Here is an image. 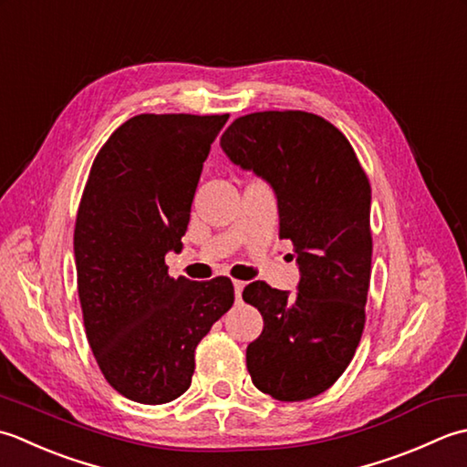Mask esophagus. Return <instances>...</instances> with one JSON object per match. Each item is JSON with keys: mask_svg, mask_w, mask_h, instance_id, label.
I'll list each match as a JSON object with an SVG mask.
<instances>
[{"mask_svg": "<svg viewBox=\"0 0 467 467\" xmlns=\"http://www.w3.org/2000/svg\"><path fill=\"white\" fill-rule=\"evenodd\" d=\"M244 286H245V282L234 280V290H235V300H237V302L242 300V290H244Z\"/></svg>", "mask_w": 467, "mask_h": 467, "instance_id": "obj_1", "label": "esophagus"}]
</instances>
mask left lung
Wrapping results in <instances>:
<instances>
[{"instance_id": "left-lung-1", "label": "left lung", "mask_w": 467, "mask_h": 467, "mask_svg": "<svg viewBox=\"0 0 467 467\" xmlns=\"http://www.w3.org/2000/svg\"><path fill=\"white\" fill-rule=\"evenodd\" d=\"M222 149L274 187L280 240L292 242L300 265L296 296L262 280L244 288L264 317L245 350L247 370L278 401L312 399L337 383L363 337L373 255L368 177L348 139L304 110L235 119Z\"/></svg>"}]
</instances>
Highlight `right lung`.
Masks as SVG:
<instances>
[{
  "label": "right lung",
  "mask_w": 467,
  "mask_h": 467,
  "mask_svg": "<svg viewBox=\"0 0 467 467\" xmlns=\"http://www.w3.org/2000/svg\"><path fill=\"white\" fill-rule=\"evenodd\" d=\"M230 114H137L99 150L76 213L84 328L109 385L130 401L183 395L195 348L234 304L225 275L171 278L199 175Z\"/></svg>",
  "instance_id": "right-lung-1"
}]
</instances>
